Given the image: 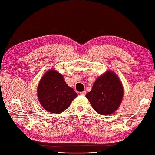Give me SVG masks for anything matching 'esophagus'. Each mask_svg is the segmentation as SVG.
<instances>
[{"mask_svg":"<svg viewBox=\"0 0 155 155\" xmlns=\"http://www.w3.org/2000/svg\"><path fill=\"white\" fill-rule=\"evenodd\" d=\"M80 94L82 95V96H84L86 94V91H82L80 92Z\"/></svg>","mask_w":155,"mask_h":155,"instance_id":"obj_1","label":"esophagus"}]
</instances>
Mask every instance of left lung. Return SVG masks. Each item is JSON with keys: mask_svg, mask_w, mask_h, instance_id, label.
<instances>
[{"mask_svg": "<svg viewBox=\"0 0 155 155\" xmlns=\"http://www.w3.org/2000/svg\"><path fill=\"white\" fill-rule=\"evenodd\" d=\"M124 88L117 75L107 71L96 79L91 92L86 97L97 113L110 115L120 107Z\"/></svg>", "mask_w": 155, "mask_h": 155, "instance_id": "obj_1", "label": "left lung"}]
</instances>
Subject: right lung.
I'll return each mask as SVG.
<instances>
[{"instance_id":"add662e5","label":"right lung","mask_w":155,"mask_h":155,"mask_svg":"<svg viewBox=\"0 0 155 155\" xmlns=\"http://www.w3.org/2000/svg\"><path fill=\"white\" fill-rule=\"evenodd\" d=\"M38 97L45 110L60 114L69 107L77 94L64 81L62 74L54 69L49 70L38 86Z\"/></svg>"}]
</instances>
